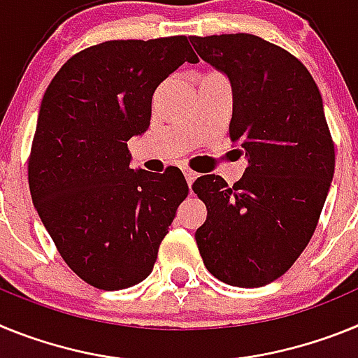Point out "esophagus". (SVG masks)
<instances>
[{
	"instance_id": "obj_1",
	"label": "esophagus",
	"mask_w": 358,
	"mask_h": 358,
	"mask_svg": "<svg viewBox=\"0 0 358 358\" xmlns=\"http://www.w3.org/2000/svg\"><path fill=\"white\" fill-rule=\"evenodd\" d=\"M183 175H185V180H187V183H189V187H191L192 185V182H194V180H196V173H194V171H191L189 169V167H183Z\"/></svg>"
}]
</instances>
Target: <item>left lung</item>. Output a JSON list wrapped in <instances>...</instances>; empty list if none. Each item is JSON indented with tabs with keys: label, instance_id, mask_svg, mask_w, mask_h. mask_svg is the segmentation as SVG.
<instances>
[{
	"label": "left lung",
	"instance_id": "obj_1",
	"mask_svg": "<svg viewBox=\"0 0 358 358\" xmlns=\"http://www.w3.org/2000/svg\"><path fill=\"white\" fill-rule=\"evenodd\" d=\"M191 43L231 80L229 136L248 160L234 185L217 175L192 183L207 207L194 234L198 250L220 281L263 287L306 248L334 180L321 92L299 59L252 34L192 36Z\"/></svg>",
	"mask_w": 358,
	"mask_h": 358
}]
</instances>
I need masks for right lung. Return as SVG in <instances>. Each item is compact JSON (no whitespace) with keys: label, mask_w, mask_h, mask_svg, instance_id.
Returning <instances> with one entry per match:
<instances>
[{"label":"right lung","mask_w":358,"mask_h":358,"mask_svg":"<svg viewBox=\"0 0 358 358\" xmlns=\"http://www.w3.org/2000/svg\"><path fill=\"white\" fill-rule=\"evenodd\" d=\"M198 63L185 36L120 39L70 57L46 88L29 158L34 207L68 266L99 290L144 281L187 198L178 167L129 169L127 141L180 64Z\"/></svg>","instance_id":"obj_1"}]
</instances>
